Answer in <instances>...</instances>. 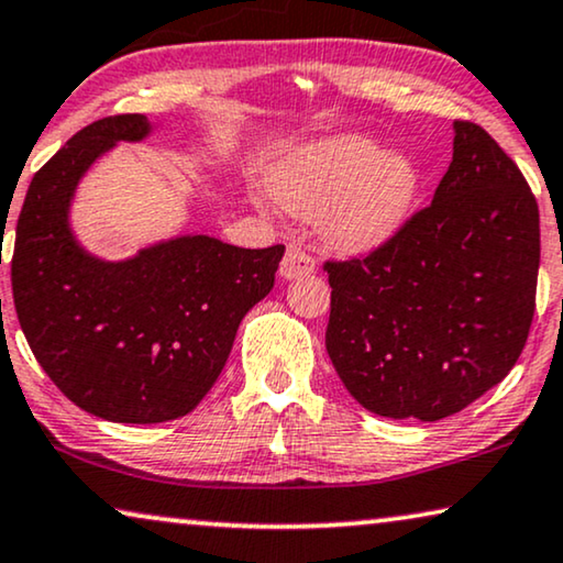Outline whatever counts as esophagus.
<instances>
[{"instance_id": "esophagus-1", "label": "esophagus", "mask_w": 563, "mask_h": 563, "mask_svg": "<svg viewBox=\"0 0 563 563\" xmlns=\"http://www.w3.org/2000/svg\"><path fill=\"white\" fill-rule=\"evenodd\" d=\"M313 271H316V260L308 255L303 247H298V244H290V247L285 250V257L280 263V275L285 280L303 278V275H311Z\"/></svg>"}]
</instances>
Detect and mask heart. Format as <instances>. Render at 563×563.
Returning a JSON list of instances; mask_svg holds the SVG:
<instances>
[{
  "instance_id": "b5f03b06",
  "label": "heart",
  "mask_w": 563,
  "mask_h": 563,
  "mask_svg": "<svg viewBox=\"0 0 563 563\" xmlns=\"http://www.w3.org/2000/svg\"><path fill=\"white\" fill-rule=\"evenodd\" d=\"M421 194V173L402 153L364 134H336L292 150L267 176L280 211L319 219L331 247L372 252L398 236Z\"/></svg>"
}]
</instances>
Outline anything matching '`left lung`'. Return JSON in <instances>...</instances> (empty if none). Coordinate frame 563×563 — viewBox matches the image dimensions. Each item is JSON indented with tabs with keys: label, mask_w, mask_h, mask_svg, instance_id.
<instances>
[{
	"label": "left lung",
	"mask_w": 563,
	"mask_h": 563,
	"mask_svg": "<svg viewBox=\"0 0 563 563\" xmlns=\"http://www.w3.org/2000/svg\"><path fill=\"white\" fill-rule=\"evenodd\" d=\"M538 263V203L518 165L482 126L454 122L431 206L372 255L323 265L336 375L369 413H459L516 367Z\"/></svg>",
	"instance_id": "1"
}]
</instances>
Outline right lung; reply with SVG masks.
<instances>
[{"instance_id": "add662e5", "label": "right lung", "mask_w": 563, "mask_h": 563, "mask_svg": "<svg viewBox=\"0 0 563 563\" xmlns=\"http://www.w3.org/2000/svg\"><path fill=\"white\" fill-rule=\"evenodd\" d=\"M153 132L145 114L84 126L35 173L14 236L12 296L30 350L70 402L114 423L199 406L285 252L180 234L124 260L91 255L70 227L78 184L120 142Z\"/></svg>"}]
</instances>
